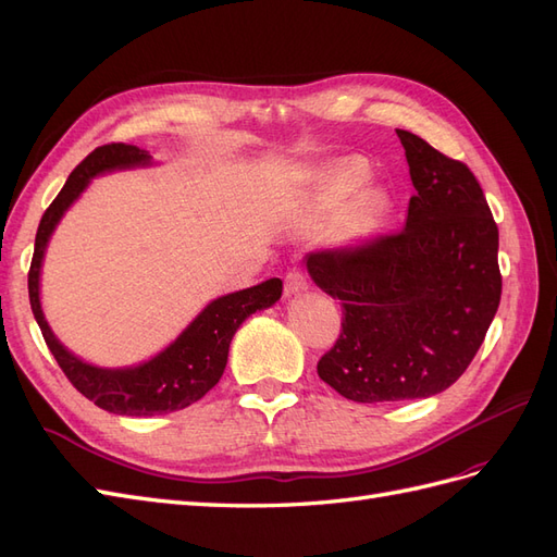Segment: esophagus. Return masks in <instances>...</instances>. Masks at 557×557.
<instances>
[{
    "label": "esophagus",
    "mask_w": 557,
    "mask_h": 557,
    "mask_svg": "<svg viewBox=\"0 0 557 557\" xmlns=\"http://www.w3.org/2000/svg\"><path fill=\"white\" fill-rule=\"evenodd\" d=\"M309 288L307 276L299 272V269H290L288 274H285V297H295L299 293H305Z\"/></svg>",
    "instance_id": "34e87169"
}]
</instances>
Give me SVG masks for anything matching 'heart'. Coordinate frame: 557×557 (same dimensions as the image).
I'll return each mask as SVG.
<instances>
[{"instance_id":"1","label":"heart","mask_w":557,"mask_h":557,"mask_svg":"<svg viewBox=\"0 0 557 557\" xmlns=\"http://www.w3.org/2000/svg\"><path fill=\"white\" fill-rule=\"evenodd\" d=\"M364 181V170L358 162H336L325 172L323 185H320V193L313 201L315 211H330L339 207L344 199H348L356 193Z\"/></svg>"}]
</instances>
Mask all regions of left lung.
<instances>
[{"label":"left lung","mask_w":557,"mask_h":557,"mask_svg":"<svg viewBox=\"0 0 557 557\" xmlns=\"http://www.w3.org/2000/svg\"><path fill=\"white\" fill-rule=\"evenodd\" d=\"M416 195L407 225L358 248L309 252L307 272L342 299L344 323L318 376L346 399H425L458 381L502 297L499 232L479 181L397 129Z\"/></svg>","instance_id":"1"}]
</instances>
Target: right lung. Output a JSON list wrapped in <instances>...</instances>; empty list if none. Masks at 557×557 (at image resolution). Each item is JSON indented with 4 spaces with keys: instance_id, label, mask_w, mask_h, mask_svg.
<instances>
[{
    "instance_id": "1",
    "label": "right lung",
    "mask_w": 557,
    "mask_h": 557,
    "mask_svg": "<svg viewBox=\"0 0 557 557\" xmlns=\"http://www.w3.org/2000/svg\"><path fill=\"white\" fill-rule=\"evenodd\" d=\"M153 164V156L137 146L109 144L95 148L66 178L53 205L46 209L37 230L35 258H32L27 276L32 313H35L44 339L66 379L99 409L134 418L181 411L205 397L225 372L234 332L242 327L248 315L274 307L283 293V281L269 278L252 288L215 297L183 327L172 344H166L153 358L139 364L99 367L66 348L53 327L48 325L41 307V267L50 237L64 213L88 190L92 178Z\"/></svg>"
}]
</instances>
